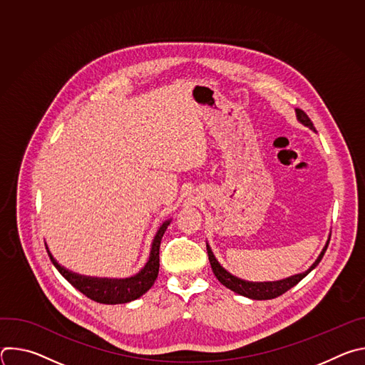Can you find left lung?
I'll list each match as a JSON object with an SVG mask.
<instances>
[{
    "instance_id": "1",
    "label": "left lung",
    "mask_w": 365,
    "mask_h": 365,
    "mask_svg": "<svg viewBox=\"0 0 365 365\" xmlns=\"http://www.w3.org/2000/svg\"><path fill=\"white\" fill-rule=\"evenodd\" d=\"M296 117H297V121L300 124H303L304 127H309L310 130H315L314 124H312V121L309 120V117L299 108H296ZM329 240H331V235L324 247V250L321 251L319 257L315 259V263L312 264L306 272L303 273H299V274H294V276H290V277H286L283 280H277V282H247V280H242L234 274H231L230 272H227L220 263L218 259L215 258L210 244L206 242V250H207V257H210V263H211V267H212V272L215 274V277L230 290L241 294V296H245L248 299H254V300H267V299H274L283 293H286L289 289H292L293 286H296L303 277H306L312 270H314L319 262L322 259L327 248H328V244H329Z\"/></svg>"
}]
</instances>
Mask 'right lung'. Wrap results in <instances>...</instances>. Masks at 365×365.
Wrapping results in <instances>:
<instances>
[{
	"instance_id": "right-lung-1",
	"label": "right lung",
	"mask_w": 365,
	"mask_h": 365,
	"mask_svg": "<svg viewBox=\"0 0 365 365\" xmlns=\"http://www.w3.org/2000/svg\"><path fill=\"white\" fill-rule=\"evenodd\" d=\"M172 220L165 221L160 228L155 232L153 242H151V250L147 263L144 267L134 276L125 277V279H110V277H91V276H83L71 272L69 269L63 267L62 264L58 263V259L53 257V254L50 252L47 244L46 250L47 254L51 259V263L58 269V272L81 293H83L86 297L103 303V304H120V303H128L133 302L138 297H141L153 284L154 280L158 279L159 274V250H160V242L163 238L165 231L168 230L169 224Z\"/></svg>"
}]
</instances>
